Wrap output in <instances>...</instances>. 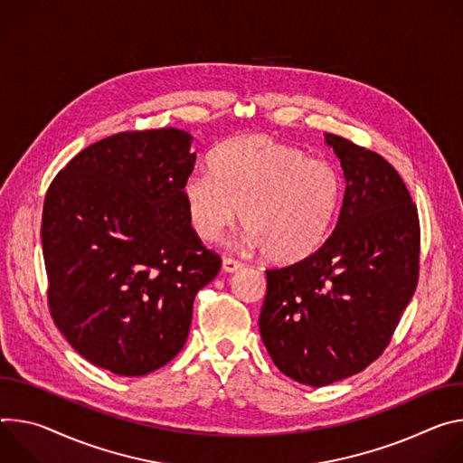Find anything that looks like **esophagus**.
Segmentation results:
<instances>
[{
    "label": "esophagus",
    "mask_w": 463,
    "mask_h": 463,
    "mask_svg": "<svg viewBox=\"0 0 463 463\" xmlns=\"http://www.w3.org/2000/svg\"><path fill=\"white\" fill-rule=\"evenodd\" d=\"M241 269H242V263H239L237 260H232V258H224L222 260V270L226 274H233V272H237Z\"/></svg>",
    "instance_id": "obj_1"
}]
</instances>
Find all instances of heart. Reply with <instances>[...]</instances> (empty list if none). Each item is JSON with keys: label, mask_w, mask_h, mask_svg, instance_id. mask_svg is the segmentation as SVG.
Here are the masks:
<instances>
[{"label": "heart", "mask_w": 463, "mask_h": 463, "mask_svg": "<svg viewBox=\"0 0 463 463\" xmlns=\"http://www.w3.org/2000/svg\"><path fill=\"white\" fill-rule=\"evenodd\" d=\"M212 175H191L182 187L187 221L205 242H217L241 213L246 242L278 265L311 258L333 228L342 196L331 165L265 134L224 143Z\"/></svg>", "instance_id": "obj_1"}]
</instances>
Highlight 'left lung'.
<instances>
[{
    "label": "left lung",
    "instance_id": "obj_1",
    "mask_svg": "<svg viewBox=\"0 0 463 463\" xmlns=\"http://www.w3.org/2000/svg\"><path fill=\"white\" fill-rule=\"evenodd\" d=\"M344 171L336 226L311 258L267 270L260 317L274 364L307 386L366 370L390 344L418 285V210L377 152L326 134Z\"/></svg>",
    "mask_w": 463,
    "mask_h": 463
}]
</instances>
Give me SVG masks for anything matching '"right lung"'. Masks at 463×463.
I'll use <instances>...</instances> for the list:
<instances>
[{"instance_id":"add662e5","label":"right lung","mask_w":463,"mask_h":463,"mask_svg":"<svg viewBox=\"0 0 463 463\" xmlns=\"http://www.w3.org/2000/svg\"><path fill=\"white\" fill-rule=\"evenodd\" d=\"M191 145L178 128L110 136L79 152L45 194L51 317L80 356L116 375L173 361L196 292L221 270L187 221Z\"/></svg>"}]
</instances>
